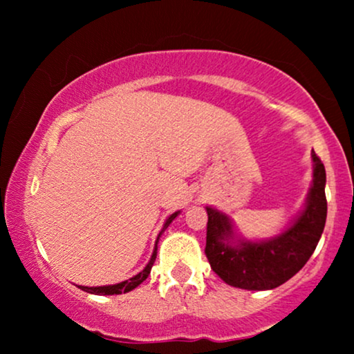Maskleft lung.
Returning <instances> with one entry per match:
<instances>
[{"instance_id": "8db88e82", "label": "left lung", "mask_w": 354, "mask_h": 354, "mask_svg": "<svg viewBox=\"0 0 354 354\" xmlns=\"http://www.w3.org/2000/svg\"><path fill=\"white\" fill-rule=\"evenodd\" d=\"M314 180L306 207L277 239L261 243L230 245L232 224L212 207L207 211L206 258L225 283L245 290H270L292 279L316 250L327 219L326 167L313 151Z\"/></svg>"}]
</instances>
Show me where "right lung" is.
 Segmentation results:
<instances>
[{"label": "right lung", "instance_id": "1", "mask_svg": "<svg viewBox=\"0 0 354 354\" xmlns=\"http://www.w3.org/2000/svg\"><path fill=\"white\" fill-rule=\"evenodd\" d=\"M178 212H174V214L169 217V219L166 221V224H164L161 234L164 230L167 229L169 224L176 219ZM159 234V235H161ZM159 235H158V240H159ZM158 240H156V246H154V251H153V256L151 259H149V263L147 264V268H145L142 272L135 275V277L125 280V282H120V283H115V285H104V287H82V285H79V288L84 290V292H88V293H93V295H120V293H127L130 292V290H133L135 287H138L140 283L143 282V280H147V277L149 275V272H151V268L154 264V261H156V251H158Z\"/></svg>", "mask_w": 354, "mask_h": 354}]
</instances>
